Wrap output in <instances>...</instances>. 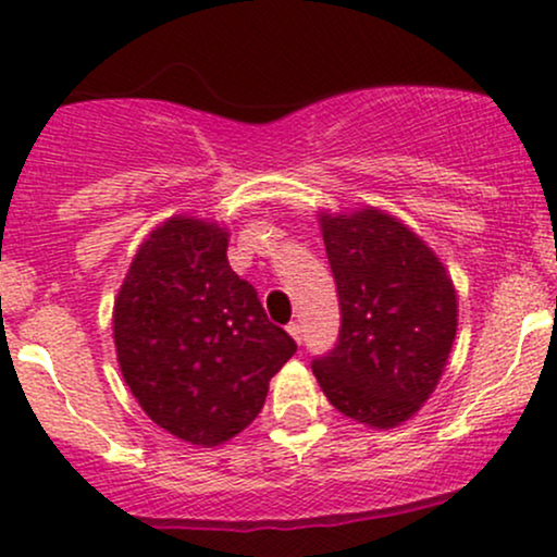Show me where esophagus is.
Masks as SVG:
<instances>
[{"instance_id": "obj_1", "label": "esophagus", "mask_w": 557, "mask_h": 557, "mask_svg": "<svg viewBox=\"0 0 557 557\" xmlns=\"http://www.w3.org/2000/svg\"><path fill=\"white\" fill-rule=\"evenodd\" d=\"M287 334H290V337L296 339L298 345H300V339H304V334H300V326H298V324H290V326H287Z\"/></svg>"}]
</instances>
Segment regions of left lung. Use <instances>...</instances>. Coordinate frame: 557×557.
I'll return each instance as SVG.
<instances>
[{"label":"left lung","instance_id":"left-lung-1","mask_svg":"<svg viewBox=\"0 0 557 557\" xmlns=\"http://www.w3.org/2000/svg\"><path fill=\"white\" fill-rule=\"evenodd\" d=\"M319 223L343 326L313 376L345 418L388 431L423 407L444 373L459 317L451 274L379 207L319 212Z\"/></svg>","mask_w":557,"mask_h":557}]
</instances>
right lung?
I'll return each mask as SVG.
<instances>
[{"mask_svg": "<svg viewBox=\"0 0 557 557\" xmlns=\"http://www.w3.org/2000/svg\"><path fill=\"white\" fill-rule=\"evenodd\" d=\"M227 238L214 220L173 214L143 240L113 304L126 386L152 423L202 448L257 418L296 352L231 270Z\"/></svg>", "mask_w": 557, "mask_h": 557, "instance_id": "right-lung-1", "label": "right lung"}]
</instances>
